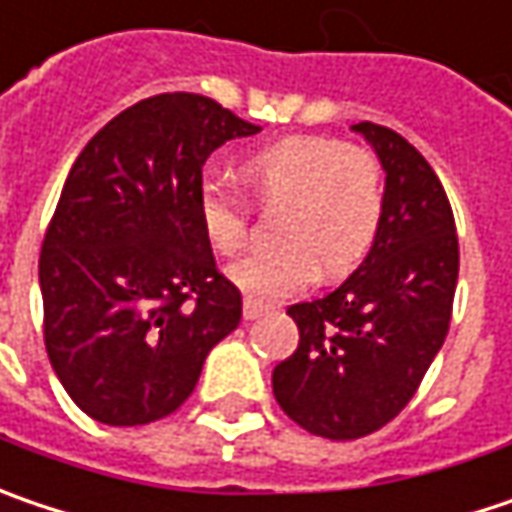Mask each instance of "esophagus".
I'll use <instances>...</instances> for the list:
<instances>
[{"instance_id": "1", "label": "esophagus", "mask_w": 512, "mask_h": 512, "mask_svg": "<svg viewBox=\"0 0 512 512\" xmlns=\"http://www.w3.org/2000/svg\"><path fill=\"white\" fill-rule=\"evenodd\" d=\"M266 313H269V307L257 304V301H252V298H246V301H243V318H246V321H255V318L266 316Z\"/></svg>"}]
</instances>
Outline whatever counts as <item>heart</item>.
<instances>
[{"label": "heart", "instance_id": "obj_1", "mask_svg": "<svg viewBox=\"0 0 512 512\" xmlns=\"http://www.w3.org/2000/svg\"><path fill=\"white\" fill-rule=\"evenodd\" d=\"M240 173L263 205L284 202L275 223V237L284 243L228 269L231 284L252 301L301 292L321 269L339 278L374 246L385 214V182L374 153L339 138L289 136L246 156ZM196 214L220 255H237L246 246L249 205L226 185L205 182Z\"/></svg>", "mask_w": 512, "mask_h": 512}]
</instances>
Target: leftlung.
<instances>
[{
	"label": "left lung",
	"mask_w": 512,
	"mask_h": 512,
	"mask_svg": "<svg viewBox=\"0 0 512 512\" xmlns=\"http://www.w3.org/2000/svg\"><path fill=\"white\" fill-rule=\"evenodd\" d=\"M385 170V214L359 269L330 295L292 304L298 347L272 371L286 417L310 435L356 440L414 397L449 333L458 234L432 165L406 138L353 124Z\"/></svg>",
	"instance_id": "left-lung-1"
}]
</instances>
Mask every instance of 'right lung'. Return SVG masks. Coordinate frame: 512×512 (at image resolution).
Segmentation results:
<instances>
[{"instance_id": "obj_1", "label": "right lung", "mask_w": 512, "mask_h": 512, "mask_svg": "<svg viewBox=\"0 0 512 512\" xmlns=\"http://www.w3.org/2000/svg\"><path fill=\"white\" fill-rule=\"evenodd\" d=\"M255 133L211 98L156 95L115 115L69 170L40 252L43 336L92 420L173 414L240 324V289L217 272L196 196L205 159Z\"/></svg>"}]
</instances>
